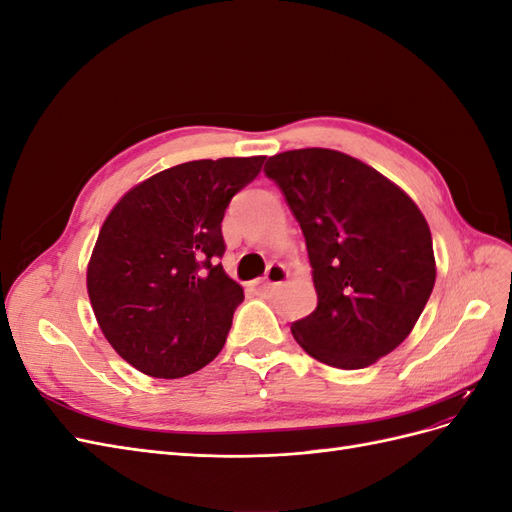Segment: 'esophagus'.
Returning a JSON list of instances; mask_svg holds the SVG:
<instances>
[{
  "label": "esophagus",
  "mask_w": 512,
  "mask_h": 512,
  "mask_svg": "<svg viewBox=\"0 0 512 512\" xmlns=\"http://www.w3.org/2000/svg\"><path fill=\"white\" fill-rule=\"evenodd\" d=\"M288 280V269L282 265V262H271L265 277L256 284L258 288H269V286H275V284H282Z\"/></svg>",
  "instance_id": "obj_1"
}]
</instances>
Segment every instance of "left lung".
Listing matches in <instances>:
<instances>
[{"instance_id":"left-lung-1","label":"left lung","mask_w":512,"mask_h":512,"mask_svg":"<svg viewBox=\"0 0 512 512\" xmlns=\"http://www.w3.org/2000/svg\"><path fill=\"white\" fill-rule=\"evenodd\" d=\"M265 173L297 218L318 305L292 322L316 361L363 369L414 329L436 284L427 220L376 168L335 149L277 153Z\"/></svg>"}]
</instances>
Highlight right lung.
<instances>
[{
	"mask_svg": "<svg viewBox=\"0 0 512 512\" xmlns=\"http://www.w3.org/2000/svg\"><path fill=\"white\" fill-rule=\"evenodd\" d=\"M265 156L194 160L138 183L108 213L87 292L108 344L151 378H183L226 344L243 288L226 275L222 220Z\"/></svg>",
	"mask_w": 512,
	"mask_h": 512,
	"instance_id": "add662e5",
	"label": "right lung"
}]
</instances>
